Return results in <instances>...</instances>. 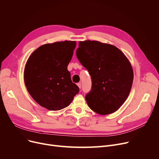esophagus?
Instances as JSON below:
<instances>
[{
    "instance_id": "obj_1",
    "label": "esophagus",
    "mask_w": 159,
    "mask_h": 159,
    "mask_svg": "<svg viewBox=\"0 0 159 159\" xmlns=\"http://www.w3.org/2000/svg\"><path fill=\"white\" fill-rule=\"evenodd\" d=\"M77 86H78V87L79 88V89H80V88H81V83H80V82L77 83Z\"/></svg>"
}]
</instances>
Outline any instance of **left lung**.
<instances>
[{
  "label": "left lung",
  "instance_id": "left-lung-1",
  "mask_svg": "<svg viewBox=\"0 0 159 159\" xmlns=\"http://www.w3.org/2000/svg\"><path fill=\"white\" fill-rule=\"evenodd\" d=\"M77 57L92 80L85 97L90 109L101 115L117 111L128 97L133 81L128 58L116 46L97 40L80 41Z\"/></svg>",
  "mask_w": 159,
  "mask_h": 159
}]
</instances>
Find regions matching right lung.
<instances>
[{"label":"right lung","instance_id":"obj_1","mask_svg":"<svg viewBox=\"0 0 159 159\" xmlns=\"http://www.w3.org/2000/svg\"><path fill=\"white\" fill-rule=\"evenodd\" d=\"M76 47L75 41H61L40 46L25 65L24 80L31 97L50 111L68 106L79 91L67 68Z\"/></svg>","mask_w":159,"mask_h":159}]
</instances>
